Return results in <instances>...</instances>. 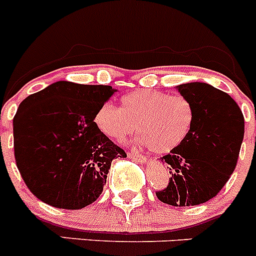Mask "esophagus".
Listing matches in <instances>:
<instances>
[{
  "instance_id": "esophagus-1",
  "label": "esophagus",
  "mask_w": 256,
  "mask_h": 256,
  "mask_svg": "<svg viewBox=\"0 0 256 256\" xmlns=\"http://www.w3.org/2000/svg\"><path fill=\"white\" fill-rule=\"evenodd\" d=\"M128 156H130V159L136 160V162H146V158H144V155H141V154H138V152H136V151H133V150L128 151Z\"/></svg>"
}]
</instances>
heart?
I'll list each match as a JSON object with an SVG mask.
<instances>
[{
    "label": "heart",
    "instance_id": "obj_1",
    "mask_svg": "<svg viewBox=\"0 0 256 256\" xmlns=\"http://www.w3.org/2000/svg\"><path fill=\"white\" fill-rule=\"evenodd\" d=\"M195 108L182 94L138 90L122 98V108L108 102L94 116L98 130L114 141H123L138 130L140 141L152 152L166 154L187 138Z\"/></svg>",
    "mask_w": 256,
    "mask_h": 256
}]
</instances>
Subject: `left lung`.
Returning <instances> with one entry per match:
<instances>
[{
	"instance_id": "1",
	"label": "left lung",
	"mask_w": 256,
	"mask_h": 256,
	"mask_svg": "<svg viewBox=\"0 0 256 256\" xmlns=\"http://www.w3.org/2000/svg\"><path fill=\"white\" fill-rule=\"evenodd\" d=\"M178 91L192 102L195 118L182 144L162 158L170 178L156 196L172 206H194L218 195L234 173L245 119L236 101L212 86L186 83Z\"/></svg>"
}]
</instances>
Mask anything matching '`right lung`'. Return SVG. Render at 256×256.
<instances>
[{
  "instance_id": "1",
  "label": "right lung",
  "mask_w": 256,
  "mask_h": 256,
  "mask_svg": "<svg viewBox=\"0 0 256 256\" xmlns=\"http://www.w3.org/2000/svg\"><path fill=\"white\" fill-rule=\"evenodd\" d=\"M110 86L56 82L28 96L14 116V155L22 180L40 201L78 210L102 194L108 169L126 151L96 126Z\"/></svg>"
}]
</instances>
